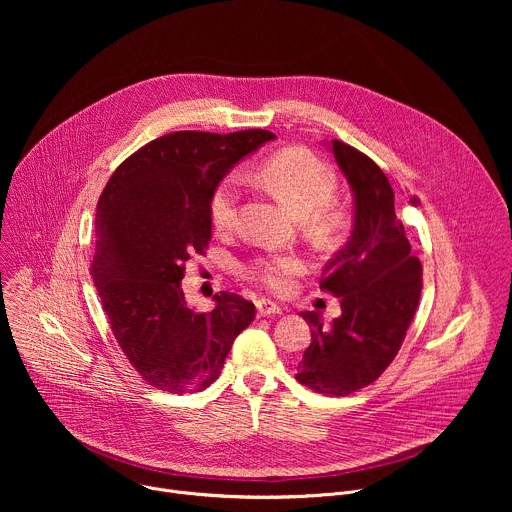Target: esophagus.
Here are the masks:
<instances>
[{
  "instance_id": "obj_1",
  "label": "esophagus",
  "mask_w": 512,
  "mask_h": 512,
  "mask_svg": "<svg viewBox=\"0 0 512 512\" xmlns=\"http://www.w3.org/2000/svg\"><path fill=\"white\" fill-rule=\"evenodd\" d=\"M283 308H279L277 304L269 302V300H259L257 302V314L259 316H275V314H281Z\"/></svg>"
}]
</instances>
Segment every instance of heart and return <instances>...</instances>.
<instances>
[{
  "instance_id": "1",
  "label": "heart",
  "mask_w": 512,
  "mask_h": 512,
  "mask_svg": "<svg viewBox=\"0 0 512 512\" xmlns=\"http://www.w3.org/2000/svg\"><path fill=\"white\" fill-rule=\"evenodd\" d=\"M259 180L281 198L291 212L308 216L310 225L318 233L334 235L342 229L344 216L330 204L336 190V176L308 150H285L271 156L261 164ZM239 194L241 184L237 176H227L216 184L208 202L210 223L216 231L225 233L235 227ZM247 271L267 289L283 294L291 285V277L304 271V261L294 253L269 255L255 259Z\"/></svg>"
}]
</instances>
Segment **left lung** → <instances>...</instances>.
Returning a JSON list of instances; mask_svg holds the SVG:
<instances>
[{"label": "left lung", "mask_w": 512, "mask_h": 512, "mask_svg": "<svg viewBox=\"0 0 512 512\" xmlns=\"http://www.w3.org/2000/svg\"><path fill=\"white\" fill-rule=\"evenodd\" d=\"M352 192V231L322 271L320 287L340 298L342 314L324 326L302 312L312 344L296 379L326 395L375 383L397 356L421 296V263L411 253L395 194L383 170L350 145L326 141Z\"/></svg>", "instance_id": "left-lung-1"}]
</instances>
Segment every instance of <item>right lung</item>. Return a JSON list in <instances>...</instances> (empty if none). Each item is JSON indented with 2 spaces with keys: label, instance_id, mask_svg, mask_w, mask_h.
I'll list each match as a JSON object with an SVG mask.
<instances>
[{
  "label": "right lung",
  "instance_id": "right-lung-1",
  "mask_svg": "<svg viewBox=\"0 0 512 512\" xmlns=\"http://www.w3.org/2000/svg\"><path fill=\"white\" fill-rule=\"evenodd\" d=\"M275 139L271 131H176L129 156L109 178L95 216L93 279L111 330L148 385L194 393L212 385L255 306L218 291L194 312L184 263L210 241L208 202L233 166Z\"/></svg>",
  "mask_w": 512,
  "mask_h": 512
}]
</instances>
